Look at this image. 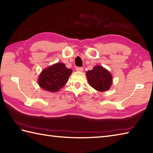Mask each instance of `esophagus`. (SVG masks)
<instances>
[{
	"label": "esophagus",
	"instance_id": "esophagus-1",
	"mask_svg": "<svg viewBox=\"0 0 153 153\" xmlns=\"http://www.w3.org/2000/svg\"><path fill=\"white\" fill-rule=\"evenodd\" d=\"M76 70L79 72H82L83 71V68L82 67H76Z\"/></svg>",
	"mask_w": 153,
	"mask_h": 153
}]
</instances>
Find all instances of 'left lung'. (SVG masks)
I'll use <instances>...</instances> for the list:
<instances>
[{
  "label": "left lung",
  "mask_w": 153,
  "mask_h": 153,
  "mask_svg": "<svg viewBox=\"0 0 153 153\" xmlns=\"http://www.w3.org/2000/svg\"><path fill=\"white\" fill-rule=\"evenodd\" d=\"M86 75L89 85L98 91L109 90L112 83L111 73L101 66H95L91 71L86 72Z\"/></svg>",
  "instance_id": "8db88e82"
}]
</instances>
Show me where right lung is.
Masks as SVG:
<instances>
[{"mask_svg":"<svg viewBox=\"0 0 153 153\" xmlns=\"http://www.w3.org/2000/svg\"><path fill=\"white\" fill-rule=\"evenodd\" d=\"M73 73L62 62L56 63L43 70L38 79L39 86L49 92H57L67 82Z\"/></svg>","mask_w":153,"mask_h":153,"instance_id":"right-lung-1","label":"right lung"}]
</instances>
